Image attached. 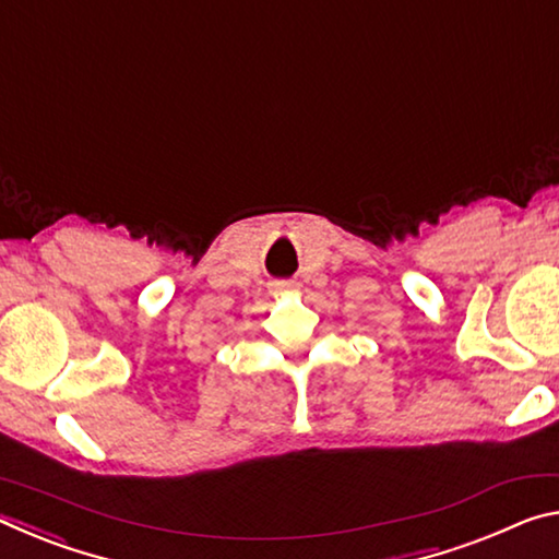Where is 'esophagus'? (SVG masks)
I'll return each instance as SVG.
<instances>
[{
	"label": "esophagus",
	"instance_id": "obj_1",
	"mask_svg": "<svg viewBox=\"0 0 559 559\" xmlns=\"http://www.w3.org/2000/svg\"><path fill=\"white\" fill-rule=\"evenodd\" d=\"M293 288H296V283H293V281H276V283H273V290H276V293H288Z\"/></svg>",
	"mask_w": 559,
	"mask_h": 559
}]
</instances>
